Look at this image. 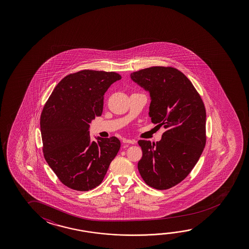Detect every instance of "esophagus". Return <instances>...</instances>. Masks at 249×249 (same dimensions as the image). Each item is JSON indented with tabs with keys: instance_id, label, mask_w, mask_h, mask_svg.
<instances>
[{
	"instance_id": "34e87169",
	"label": "esophagus",
	"mask_w": 249,
	"mask_h": 249,
	"mask_svg": "<svg viewBox=\"0 0 249 249\" xmlns=\"http://www.w3.org/2000/svg\"><path fill=\"white\" fill-rule=\"evenodd\" d=\"M123 143H128V144H135L136 142L135 140H130V139H123Z\"/></svg>"
}]
</instances>
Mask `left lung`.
Listing matches in <instances>:
<instances>
[{
	"instance_id": "1",
	"label": "left lung",
	"mask_w": 249,
	"mask_h": 249,
	"mask_svg": "<svg viewBox=\"0 0 249 249\" xmlns=\"http://www.w3.org/2000/svg\"><path fill=\"white\" fill-rule=\"evenodd\" d=\"M130 77L149 92L152 123L166 128L160 142L139 141L140 175L152 188L168 189L189 175L203 152V102L188 77L175 68L151 67L131 73Z\"/></svg>"
}]
</instances>
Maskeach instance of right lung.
I'll use <instances>...</instances> for the list:
<instances>
[{"mask_svg": "<svg viewBox=\"0 0 249 249\" xmlns=\"http://www.w3.org/2000/svg\"><path fill=\"white\" fill-rule=\"evenodd\" d=\"M122 79L115 72L82 70L63 78L42 109L43 155L49 167L67 187L77 191L96 188L117 155L116 137L91 142L89 123L101 116L104 94Z\"/></svg>", "mask_w": 249, "mask_h": 249, "instance_id": "1", "label": "right lung"}]
</instances>
